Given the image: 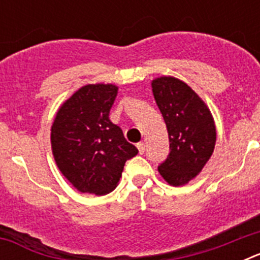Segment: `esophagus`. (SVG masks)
I'll list each match as a JSON object with an SVG mask.
<instances>
[{
	"mask_svg": "<svg viewBox=\"0 0 260 260\" xmlns=\"http://www.w3.org/2000/svg\"><path fill=\"white\" fill-rule=\"evenodd\" d=\"M137 147H138V150H139V153H141V155H143L144 153V151H146V144L144 143H138L137 144Z\"/></svg>",
	"mask_w": 260,
	"mask_h": 260,
	"instance_id": "obj_1",
	"label": "esophagus"
}]
</instances>
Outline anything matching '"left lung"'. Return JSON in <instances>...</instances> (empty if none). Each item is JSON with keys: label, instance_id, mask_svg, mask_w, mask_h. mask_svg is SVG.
<instances>
[{"label": "left lung", "instance_id": "obj_1", "mask_svg": "<svg viewBox=\"0 0 260 260\" xmlns=\"http://www.w3.org/2000/svg\"><path fill=\"white\" fill-rule=\"evenodd\" d=\"M152 92L167 123L171 152L158 173L172 186H182L201 173L212 156L216 127L204 102L173 77L152 80Z\"/></svg>", "mask_w": 260, "mask_h": 260}]
</instances>
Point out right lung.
Returning <instances> with one entry per match:
<instances>
[{"label":"right lung","instance_id":"1","mask_svg":"<svg viewBox=\"0 0 260 260\" xmlns=\"http://www.w3.org/2000/svg\"><path fill=\"white\" fill-rule=\"evenodd\" d=\"M118 87L87 84L59 107L50 133L61 173L80 192L113 191L128 158L138 153L121 127L109 119Z\"/></svg>","mask_w":260,"mask_h":260}]
</instances>
